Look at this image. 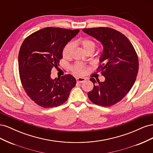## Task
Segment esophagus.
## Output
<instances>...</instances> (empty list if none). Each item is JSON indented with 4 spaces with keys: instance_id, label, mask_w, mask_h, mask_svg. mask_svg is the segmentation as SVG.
<instances>
[{
    "instance_id": "esophagus-1",
    "label": "esophagus",
    "mask_w": 153,
    "mask_h": 153,
    "mask_svg": "<svg viewBox=\"0 0 153 153\" xmlns=\"http://www.w3.org/2000/svg\"><path fill=\"white\" fill-rule=\"evenodd\" d=\"M85 81V78H82V77H78L76 78V82L78 83H82Z\"/></svg>"
}]
</instances>
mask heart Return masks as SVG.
<instances>
[{"instance_id":"1","label":"heart","mask_w":153,"mask_h":153,"mask_svg":"<svg viewBox=\"0 0 153 153\" xmlns=\"http://www.w3.org/2000/svg\"><path fill=\"white\" fill-rule=\"evenodd\" d=\"M78 43L82 46V47L84 49L85 53H93L96 48V43L95 41L89 38L80 39V40L78 41ZM72 50L73 45H71V43L67 44L65 47H64L62 51V55L64 57H70L72 53ZM73 71H74V73L78 74V75H81V74H82L83 72H84V67H83V66L81 65L80 64L77 63L73 68Z\"/></svg>"}]
</instances>
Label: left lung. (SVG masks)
<instances>
[{
  "instance_id": "1",
  "label": "left lung",
  "mask_w": 153,
  "mask_h": 153,
  "mask_svg": "<svg viewBox=\"0 0 153 153\" xmlns=\"http://www.w3.org/2000/svg\"><path fill=\"white\" fill-rule=\"evenodd\" d=\"M82 30L103 46L98 69L105 80L96 85L94 78H90L94 88L88 92V98L98 105H114L126 95L136 80L138 59L135 50L126 36L114 29L96 27Z\"/></svg>"
}]
</instances>
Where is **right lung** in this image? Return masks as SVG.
<instances>
[{
  "instance_id": "1",
  "label": "right lung",
  "mask_w": 153,
  "mask_h": 153,
  "mask_svg": "<svg viewBox=\"0 0 153 153\" xmlns=\"http://www.w3.org/2000/svg\"><path fill=\"white\" fill-rule=\"evenodd\" d=\"M79 30L46 27L25 39L18 54V69L22 85L27 94L43 108L65 103L76 85L71 75L51 78V71L62 59L66 45Z\"/></svg>"
}]
</instances>
